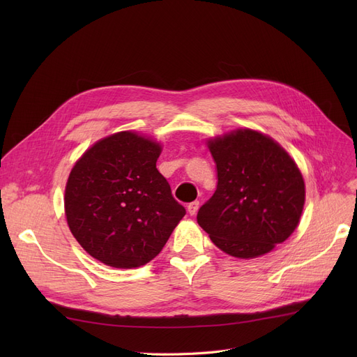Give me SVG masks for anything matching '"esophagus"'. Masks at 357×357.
<instances>
[{
  "instance_id": "esophagus-1",
  "label": "esophagus",
  "mask_w": 357,
  "mask_h": 357,
  "mask_svg": "<svg viewBox=\"0 0 357 357\" xmlns=\"http://www.w3.org/2000/svg\"><path fill=\"white\" fill-rule=\"evenodd\" d=\"M198 208H199V201H194V202H191V204H188V213L191 214V215H194V214H197V211H198Z\"/></svg>"
}]
</instances>
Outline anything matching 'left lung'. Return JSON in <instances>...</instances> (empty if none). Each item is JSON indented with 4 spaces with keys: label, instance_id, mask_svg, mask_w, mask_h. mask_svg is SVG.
<instances>
[{
    "label": "left lung",
    "instance_id": "8db88e82",
    "mask_svg": "<svg viewBox=\"0 0 357 357\" xmlns=\"http://www.w3.org/2000/svg\"><path fill=\"white\" fill-rule=\"evenodd\" d=\"M217 165V190L197 221L230 256L269 253L296 229L305 183L296 163L273 139L238 128L208 140Z\"/></svg>",
    "mask_w": 357,
    "mask_h": 357
}]
</instances>
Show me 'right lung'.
I'll return each mask as SVG.
<instances>
[{
  "mask_svg": "<svg viewBox=\"0 0 357 357\" xmlns=\"http://www.w3.org/2000/svg\"><path fill=\"white\" fill-rule=\"evenodd\" d=\"M159 143L120 131L89 147L65 190L68 226L102 264L133 269L156 257L186 214L156 169Z\"/></svg>",
  "mask_w": 357,
  "mask_h": 357,
  "instance_id": "add662e5",
  "label": "right lung"
}]
</instances>
